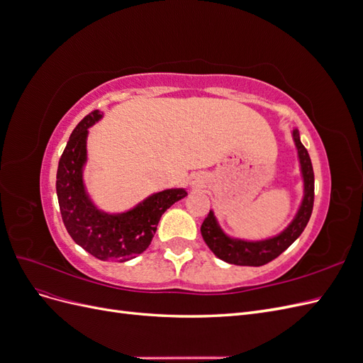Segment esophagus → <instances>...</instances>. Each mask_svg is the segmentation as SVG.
Masks as SVG:
<instances>
[{"instance_id":"obj_1","label":"esophagus","mask_w":363,"mask_h":363,"mask_svg":"<svg viewBox=\"0 0 363 363\" xmlns=\"http://www.w3.org/2000/svg\"><path fill=\"white\" fill-rule=\"evenodd\" d=\"M189 183L192 188H201L204 186V175L201 172H194L189 177Z\"/></svg>"}]
</instances>
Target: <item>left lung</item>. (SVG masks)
<instances>
[{"mask_svg": "<svg viewBox=\"0 0 363 363\" xmlns=\"http://www.w3.org/2000/svg\"><path fill=\"white\" fill-rule=\"evenodd\" d=\"M292 138L295 142L296 152H298L300 169L304 184V195L298 211H296V215L294 216L289 225L279 235L262 240H245L239 238H230L228 235H225L221 225H219L215 213L211 211L201 224V236L216 257L227 263H232V265L262 267L279 257L303 233V230L306 228L307 223H309L313 208L315 179L309 152H307V150L301 144L300 133L296 128L292 130Z\"/></svg>", "mask_w": 363, "mask_h": 363, "instance_id": "left-lung-1", "label": "left lung"}]
</instances>
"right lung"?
Instances as JSON below:
<instances>
[{
	"instance_id": "1",
	"label": "right lung",
	"mask_w": 363,
	"mask_h": 363,
	"mask_svg": "<svg viewBox=\"0 0 363 363\" xmlns=\"http://www.w3.org/2000/svg\"><path fill=\"white\" fill-rule=\"evenodd\" d=\"M101 118L100 111H94L74 128L59 160L56 191L63 224L74 242L100 260L125 262L148 248L160 216L188 192L182 188L164 189L121 213L98 208L86 191L83 169L89 127Z\"/></svg>"
}]
</instances>
